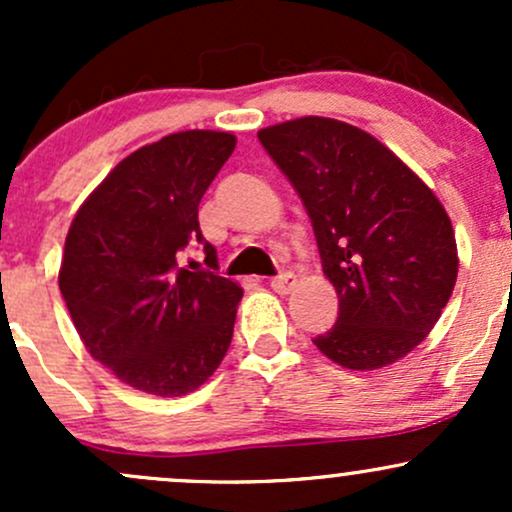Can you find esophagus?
<instances>
[{
    "mask_svg": "<svg viewBox=\"0 0 512 512\" xmlns=\"http://www.w3.org/2000/svg\"><path fill=\"white\" fill-rule=\"evenodd\" d=\"M296 274H291V272H284V274H279V276H274L272 281H269V286H272V289L276 291V293H289L293 286H296Z\"/></svg>",
    "mask_w": 512,
    "mask_h": 512,
    "instance_id": "1",
    "label": "esophagus"
}]
</instances>
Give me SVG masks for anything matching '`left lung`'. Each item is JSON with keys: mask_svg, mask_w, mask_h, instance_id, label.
Wrapping results in <instances>:
<instances>
[{"mask_svg": "<svg viewBox=\"0 0 512 512\" xmlns=\"http://www.w3.org/2000/svg\"><path fill=\"white\" fill-rule=\"evenodd\" d=\"M313 221L339 317L313 344L349 370H375L426 339L450 301L457 243L419 175L373 134L332 117L257 132Z\"/></svg>", "mask_w": 512, "mask_h": 512, "instance_id": "obj_1", "label": "left lung"}]
</instances>
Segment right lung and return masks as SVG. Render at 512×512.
<instances>
[{"label":"right lung","instance_id":"obj_1","mask_svg":"<svg viewBox=\"0 0 512 512\" xmlns=\"http://www.w3.org/2000/svg\"><path fill=\"white\" fill-rule=\"evenodd\" d=\"M236 149L214 129L168 134L122 158L76 211L60 291L86 351L134 390L182 397L211 378L231 346L243 289L180 267L199 231L204 192Z\"/></svg>","mask_w":512,"mask_h":512}]
</instances>
